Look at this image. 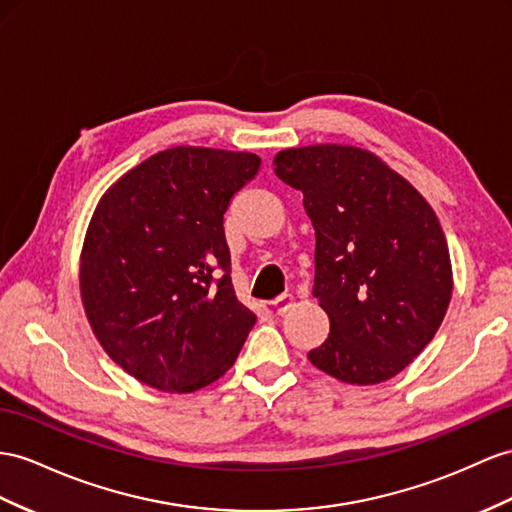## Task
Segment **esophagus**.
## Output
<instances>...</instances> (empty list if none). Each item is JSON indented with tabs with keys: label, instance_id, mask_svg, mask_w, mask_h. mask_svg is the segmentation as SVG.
Returning <instances> with one entry per match:
<instances>
[{
	"label": "esophagus",
	"instance_id": "1",
	"mask_svg": "<svg viewBox=\"0 0 512 512\" xmlns=\"http://www.w3.org/2000/svg\"><path fill=\"white\" fill-rule=\"evenodd\" d=\"M294 307V296L292 294H283L279 298L272 300V309L279 313V316H283V313H287Z\"/></svg>",
	"mask_w": 512,
	"mask_h": 512
}]
</instances>
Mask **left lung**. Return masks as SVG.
I'll use <instances>...</instances> for the list:
<instances>
[{
    "instance_id": "8db88e82",
    "label": "left lung",
    "mask_w": 512,
    "mask_h": 512,
    "mask_svg": "<svg viewBox=\"0 0 512 512\" xmlns=\"http://www.w3.org/2000/svg\"><path fill=\"white\" fill-rule=\"evenodd\" d=\"M274 173L303 192L316 231L313 296L331 333L309 361L348 385L389 381L432 342L450 305L437 214L381 157L352 144L283 149Z\"/></svg>"
}]
</instances>
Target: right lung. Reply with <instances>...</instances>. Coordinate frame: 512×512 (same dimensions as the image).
Returning <instances> with one entry per match:
<instances>
[{"instance_id":"1","label":"right lung","mask_w":512,"mask_h":512,"mask_svg":"<svg viewBox=\"0 0 512 512\" xmlns=\"http://www.w3.org/2000/svg\"><path fill=\"white\" fill-rule=\"evenodd\" d=\"M259 164L246 151L173 147L99 199L80 255L82 305L136 381L192 393L238 359L257 316L235 296L222 216Z\"/></svg>"}]
</instances>
